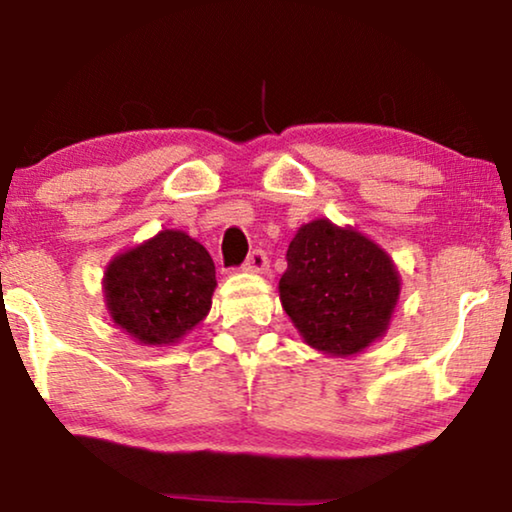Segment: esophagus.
Here are the masks:
<instances>
[{
  "label": "esophagus",
  "mask_w": 512,
  "mask_h": 512,
  "mask_svg": "<svg viewBox=\"0 0 512 512\" xmlns=\"http://www.w3.org/2000/svg\"><path fill=\"white\" fill-rule=\"evenodd\" d=\"M245 271H250V274H264V271L269 269V260L267 255H264L262 250H252L248 255V260L243 264Z\"/></svg>",
  "instance_id": "1"
}]
</instances>
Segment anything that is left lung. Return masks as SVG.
I'll list each match as a JSON object with an SVG mask.
<instances>
[{
  "mask_svg": "<svg viewBox=\"0 0 512 512\" xmlns=\"http://www.w3.org/2000/svg\"><path fill=\"white\" fill-rule=\"evenodd\" d=\"M285 260L278 295L306 346L351 358L386 337L403 281L377 241L318 217L297 229Z\"/></svg>",
  "mask_w": 512,
  "mask_h": 512,
  "instance_id": "8db88e82",
  "label": "left lung"
}]
</instances>
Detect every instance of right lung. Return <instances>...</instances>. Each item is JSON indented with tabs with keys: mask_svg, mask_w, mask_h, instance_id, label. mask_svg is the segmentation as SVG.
Instances as JSON below:
<instances>
[{
	"mask_svg": "<svg viewBox=\"0 0 512 512\" xmlns=\"http://www.w3.org/2000/svg\"><path fill=\"white\" fill-rule=\"evenodd\" d=\"M213 257L182 229L117 252L102 276L112 323L142 346H175L213 306Z\"/></svg>",
	"mask_w": 512,
	"mask_h": 512,
	"instance_id": "right-lung-1",
	"label": "right lung"
}]
</instances>
